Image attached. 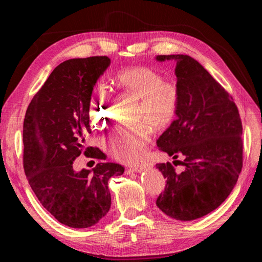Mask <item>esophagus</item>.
I'll list each match as a JSON object with an SVG mask.
<instances>
[{"label": "esophagus", "instance_id": "1", "mask_svg": "<svg viewBox=\"0 0 262 262\" xmlns=\"http://www.w3.org/2000/svg\"><path fill=\"white\" fill-rule=\"evenodd\" d=\"M150 167V164L149 163H144V164H141L140 166H137V167L134 168H129L126 169V173H131V172H141L143 171L144 169Z\"/></svg>", "mask_w": 262, "mask_h": 262}]
</instances>
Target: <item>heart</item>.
I'll return each instance as SVG.
<instances>
[{"label":"heart","mask_w":262,"mask_h":262,"mask_svg":"<svg viewBox=\"0 0 262 262\" xmlns=\"http://www.w3.org/2000/svg\"><path fill=\"white\" fill-rule=\"evenodd\" d=\"M119 90L138 98L136 120L133 125L118 126L109 134L106 146L116 160L122 163L139 161L150 140V128L164 129L175 117L179 104L178 86L154 69L134 67L117 73L114 78ZM108 92L98 83L93 87L90 101L91 120L97 125L108 118Z\"/></svg>","instance_id":"heart-1"}]
</instances>
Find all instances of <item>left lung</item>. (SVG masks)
<instances>
[{
  "mask_svg": "<svg viewBox=\"0 0 262 262\" xmlns=\"http://www.w3.org/2000/svg\"><path fill=\"white\" fill-rule=\"evenodd\" d=\"M176 61L179 104L177 119L160 139L158 149L184 161L176 171L169 162L156 164L164 192L156 205L166 215L192 221L225 201L243 168V124L233 97L199 62L189 55H157Z\"/></svg>",
  "mask_w": 262,
  "mask_h": 262,
  "instance_id": "left-lung-1",
  "label": "left lung"
}]
</instances>
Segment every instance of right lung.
Instances as JSON below:
<instances>
[{"label":"right lung","instance_id":"obj_1","mask_svg":"<svg viewBox=\"0 0 262 262\" xmlns=\"http://www.w3.org/2000/svg\"><path fill=\"white\" fill-rule=\"evenodd\" d=\"M110 64L106 55L67 60L55 68L26 110L23 129V165L42 207L60 223L86 228L108 213V180L124 168L98 163L76 172L73 162L86 157L105 160L98 147L83 145L90 128L93 87Z\"/></svg>","mask_w":262,"mask_h":262}]
</instances>
